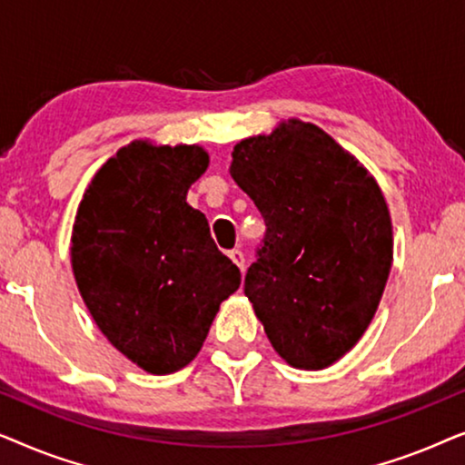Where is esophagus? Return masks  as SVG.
Listing matches in <instances>:
<instances>
[{
	"label": "esophagus",
	"mask_w": 465,
	"mask_h": 465,
	"mask_svg": "<svg viewBox=\"0 0 465 465\" xmlns=\"http://www.w3.org/2000/svg\"><path fill=\"white\" fill-rule=\"evenodd\" d=\"M228 256H231V260H232V262L239 266V269H241V272H243V271H245V253H243V252H241V250H232L231 253H228Z\"/></svg>",
	"instance_id": "34e87169"
}]
</instances>
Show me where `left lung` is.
I'll use <instances>...</instances> for the list:
<instances>
[{
  "instance_id": "1",
  "label": "left lung",
  "mask_w": 465,
  "mask_h": 465,
  "mask_svg": "<svg viewBox=\"0 0 465 465\" xmlns=\"http://www.w3.org/2000/svg\"><path fill=\"white\" fill-rule=\"evenodd\" d=\"M231 175L266 222L245 296L290 366L323 371L377 313L393 262L391 215L368 169L298 118L232 148Z\"/></svg>"
}]
</instances>
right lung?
I'll return each mask as SVG.
<instances>
[{
	"label": "right lung",
	"mask_w": 465,
	"mask_h": 465,
	"mask_svg": "<svg viewBox=\"0 0 465 465\" xmlns=\"http://www.w3.org/2000/svg\"><path fill=\"white\" fill-rule=\"evenodd\" d=\"M207 167L196 143L135 139L101 164L74 220L82 301L105 339L150 374L188 366L241 283L205 215L186 203Z\"/></svg>",
	"instance_id": "add662e5"
}]
</instances>
